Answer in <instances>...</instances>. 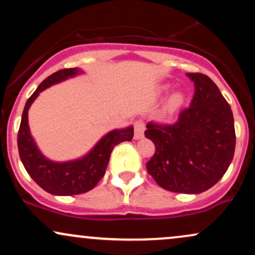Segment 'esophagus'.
<instances>
[{
  "label": "esophagus",
  "instance_id": "34e87169",
  "mask_svg": "<svg viewBox=\"0 0 255 255\" xmlns=\"http://www.w3.org/2000/svg\"><path fill=\"white\" fill-rule=\"evenodd\" d=\"M144 130H145V124L141 120H137L134 124V139H141L144 136Z\"/></svg>",
  "mask_w": 255,
  "mask_h": 255
}]
</instances>
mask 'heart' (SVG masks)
Returning <instances> with one entry per match:
<instances>
[{"label":"heart","instance_id":"heart-1","mask_svg":"<svg viewBox=\"0 0 255 255\" xmlns=\"http://www.w3.org/2000/svg\"><path fill=\"white\" fill-rule=\"evenodd\" d=\"M182 104H183V96L181 95V93H174V95L169 98L168 104H166V109L169 111H175Z\"/></svg>","mask_w":255,"mask_h":255}]
</instances>
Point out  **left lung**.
Returning a JSON list of instances; mask_svg holds the SVG:
<instances>
[{"label": "left lung", "instance_id": "obj_1", "mask_svg": "<svg viewBox=\"0 0 255 255\" xmlns=\"http://www.w3.org/2000/svg\"><path fill=\"white\" fill-rule=\"evenodd\" d=\"M194 83L191 107L172 125L148 122L145 136L156 152L146 164L162 188L199 194L223 177L235 152V127L230 105L207 75L187 73Z\"/></svg>", "mask_w": 255, "mask_h": 255}]
</instances>
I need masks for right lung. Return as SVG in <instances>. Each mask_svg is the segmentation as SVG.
<instances>
[{
	"label": "right lung",
	"mask_w": 255,
	"mask_h": 255,
	"mask_svg": "<svg viewBox=\"0 0 255 255\" xmlns=\"http://www.w3.org/2000/svg\"><path fill=\"white\" fill-rule=\"evenodd\" d=\"M83 73L79 68H69L51 74L37 87L26 102L22 111L21 124L17 133L20 159L32 180L44 191L54 195L81 194L95 188L104 176L113 148L120 142L130 141L133 139L134 128L131 126L114 129L105 134L89 153L68 162H54L39 151L28 127V109L42 91Z\"/></svg>",
	"instance_id": "add662e5"
}]
</instances>
